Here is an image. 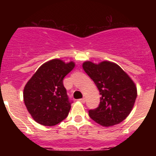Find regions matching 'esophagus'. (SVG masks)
Segmentation results:
<instances>
[{"label":"esophagus","instance_id":"1","mask_svg":"<svg viewBox=\"0 0 156 156\" xmlns=\"http://www.w3.org/2000/svg\"><path fill=\"white\" fill-rule=\"evenodd\" d=\"M79 101L81 103H84L85 102V98H80L79 99Z\"/></svg>","mask_w":156,"mask_h":156}]
</instances>
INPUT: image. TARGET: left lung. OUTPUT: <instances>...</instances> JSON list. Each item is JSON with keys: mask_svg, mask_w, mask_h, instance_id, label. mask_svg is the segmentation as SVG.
<instances>
[{"mask_svg": "<svg viewBox=\"0 0 156 156\" xmlns=\"http://www.w3.org/2000/svg\"><path fill=\"white\" fill-rule=\"evenodd\" d=\"M83 69L100 92V104L88 111L94 122L103 126L118 124L131 112L137 98L134 83L118 65L102 62L83 64Z\"/></svg>", "mask_w": 156, "mask_h": 156, "instance_id": "left-lung-1", "label": "left lung"}]
</instances>
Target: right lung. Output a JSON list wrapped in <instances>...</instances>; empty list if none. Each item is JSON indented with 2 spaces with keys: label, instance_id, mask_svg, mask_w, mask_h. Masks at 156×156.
<instances>
[{
  "label": "right lung",
  "instance_id": "add662e5",
  "mask_svg": "<svg viewBox=\"0 0 156 156\" xmlns=\"http://www.w3.org/2000/svg\"><path fill=\"white\" fill-rule=\"evenodd\" d=\"M73 62L66 64L53 59L36 72L24 88L23 98L34 120L44 126H55L68 116L73 101L63 85L65 76L73 69Z\"/></svg>",
  "mask_w": 156,
  "mask_h": 156
}]
</instances>
